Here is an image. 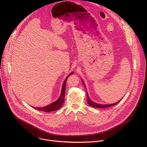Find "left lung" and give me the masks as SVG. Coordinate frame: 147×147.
Here are the masks:
<instances>
[{
    "mask_svg": "<svg viewBox=\"0 0 147 147\" xmlns=\"http://www.w3.org/2000/svg\"><path fill=\"white\" fill-rule=\"evenodd\" d=\"M82 83H83L85 87V84H84L83 81H82ZM86 99H87V101H88V104H89V106H92V107H93L99 108V109L107 108V107H111V106L116 105H117V104L121 101V100H119V101H118V102H117V103H114V104H111V105H100V104H97V103H96L92 102V101L90 99V98H89V96H88V94L87 92H86Z\"/></svg>",
    "mask_w": 147,
    "mask_h": 147,
    "instance_id": "obj_1",
    "label": "left lung"
}]
</instances>
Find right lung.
Wrapping results in <instances>:
<instances>
[{
    "mask_svg": "<svg viewBox=\"0 0 147 147\" xmlns=\"http://www.w3.org/2000/svg\"><path fill=\"white\" fill-rule=\"evenodd\" d=\"M73 73H71L69 74V76H67V77H66V78L65 79L63 85H62V92H61V94L60 97H59V99L55 102L45 107H33V109L41 111H44V112H47V113H49L51 111H55L57 110H59L62 106L63 105L64 102H65V86H66V81L67 78L69 77V76H70L71 74H73Z\"/></svg>",
    "mask_w": 147,
    "mask_h": 147,
    "instance_id": "obj_1",
    "label": "right lung"
}]
</instances>
